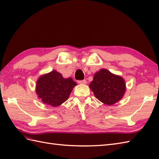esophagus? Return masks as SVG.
Segmentation results:
<instances>
[{
	"label": "esophagus",
	"instance_id": "1",
	"mask_svg": "<svg viewBox=\"0 0 159 159\" xmlns=\"http://www.w3.org/2000/svg\"><path fill=\"white\" fill-rule=\"evenodd\" d=\"M78 83L79 84H84L87 83V81L86 80H78Z\"/></svg>",
	"mask_w": 159,
	"mask_h": 159
}]
</instances>
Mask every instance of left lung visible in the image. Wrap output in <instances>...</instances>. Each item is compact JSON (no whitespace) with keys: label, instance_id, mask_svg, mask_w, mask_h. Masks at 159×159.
I'll return each mask as SVG.
<instances>
[{"label":"left lung","instance_id":"obj_1","mask_svg":"<svg viewBox=\"0 0 159 159\" xmlns=\"http://www.w3.org/2000/svg\"><path fill=\"white\" fill-rule=\"evenodd\" d=\"M89 87L97 99L108 105L120 101L125 91L124 80L105 69L96 73Z\"/></svg>","mask_w":159,"mask_h":159}]
</instances>
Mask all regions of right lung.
<instances>
[{
    "instance_id": "add662e5",
    "label": "right lung",
    "mask_w": 159,
    "mask_h": 159,
    "mask_svg": "<svg viewBox=\"0 0 159 159\" xmlns=\"http://www.w3.org/2000/svg\"><path fill=\"white\" fill-rule=\"evenodd\" d=\"M76 85L71 78L64 79L60 73L53 70L38 80L36 93L44 103L57 107L68 99Z\"/></svg>"
}]
</instances>
